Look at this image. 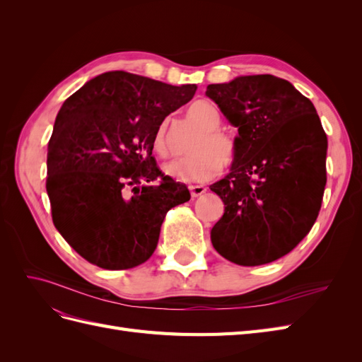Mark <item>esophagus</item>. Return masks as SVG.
<instances>
[{
    "label": "esophagus",
    "instance_id": "34e87169",
    "mask_svg": "<svg viewBox=\"0 0 362 362\" xmlns=\"http://www.w3.org/2000/svg\"><path fill=\"white\" fill-rule=\"evenodd\" d=\"M206 192L205 185H190V193H192V198H198V196L204 194Z\"/></svg>",
    "mask_w": 362,
    "mask_h": 362
}]
</instances>
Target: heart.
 <instances>
[{"label": "heart", "instance_id": "heart-1", "mask_svg": "<svg viewBox=\"0 0 362 362\" xmlns=\"http://www.w3.org/2000/svg\"><path fill=\"white\" fill-rule=\"evenodd\" d=\"M192 122L204 131L192 146L193 156L175 160L163 168L169 178L180 182H204L214 178L225 164L234 157V144L221 131L222 117L217 108L208 101H194L187 108ZM154 151L160 157L169 156L168 122H163L154 136Z\"/></svg>", "mask_w": 362, "mask_h": 362}]
</instances>
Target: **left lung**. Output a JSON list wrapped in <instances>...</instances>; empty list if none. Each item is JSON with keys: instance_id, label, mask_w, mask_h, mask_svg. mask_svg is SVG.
Masks as SVG:
<instances>
[{"instance_id": "left-lung-1", "label": "left lung", "mask_w": 362, "mask_h": 362, "mask_svg": "<svg viewBox=\"0 0 362 362\" xmlns=\"http://www.w3.org/2000/svg\"><path fill=\"white\" fill-rule=\"evenodd\" d=\"M205 95L233 127L234 161L210 185L225 213L211 243L238 266H261L298 246L319 216L327 139L308 98L275 75L208 84Z\"/></svg>"}]
</instances>
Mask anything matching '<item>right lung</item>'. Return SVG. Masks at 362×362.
<instances>
[{"label": "right lung", "mask_w": 362, "mask_h": 362, "mask_svg": "<svg viewBox=\"0 0 362 362\" xmlns=\"http://www.w3.org/2000/svg\"><path fill=\"white\" fill-rule=\"evenodd\" d=\"M198 86H172L124 71L104 72L63 103L47 157V193L62 237L92 264L136 267L151 258L187 185L164 177L154 136Z\"/></svg>", "instance_id": "obj_1"}]
</instances>
